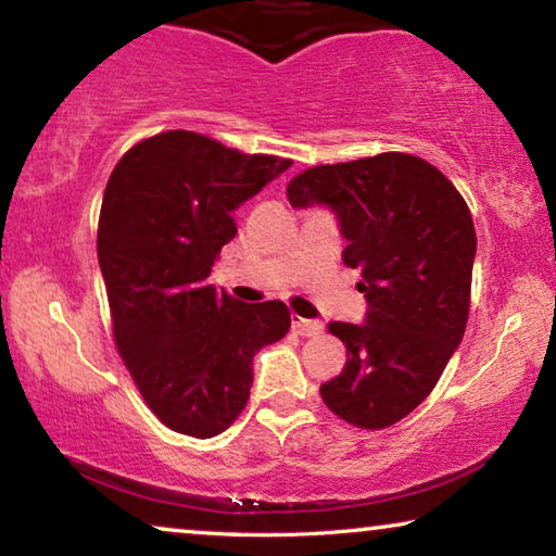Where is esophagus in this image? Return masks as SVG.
Segmentation results:
<instances>
[{
	"label": "esophagus",
	"mask_w": 556,
	"mask_h": 556,
	"mask_svg": "<svg viewBox=\"0 0 556 556\" xmlns=\"http://www.w3.org/2000/svg\"><path fill=\"white\" fill-rule=\"evenodd\" d=\"M292 330L302 338H315V334L323 332V323L317 319H304V317H294L292 319Z\"/></svg>",
	"instance_id": "1"
}]
</instances>
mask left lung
<instances>
[{"label":"left lung","instance_id":"8db88e82","mask_svg":"<svg viewBox=\"0 0 556 556\" xmlns=\"http://www.w3.org/2000/svg\"><path fill=\"white\" fill-rule=\"evenodd\" d=\"M294 208L323 203L363 271V325L330 323L348 363L319 395L350 426L378 431L416 410L460 345L471 304L476 231L448 178L410 153L307 168L287 186Z\"/></svg>","mask_w":556,"mask_h":556}]
</instances>
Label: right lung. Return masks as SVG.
I'll return each instance as SVG.
<instances>
[{
	"label": "right lung",
	"mask_w": 556,
	"mask_h": 556,
	"mask_svg": "<svg viewBox=\"0 0 556 556\" xmlns=\"http://www.w3.org/2000/svg\"><path fill=\"white\" fill-rule=\"evenodd\" d=\"M292 166L191 130L140 140L108 178L98 262L130 378L170 431L211 438L249 401L252 359L292 325L285 302L244 304L208 285L231 214Z\"/></svg>",
	"instance_id": "1"
}]
</instances>
